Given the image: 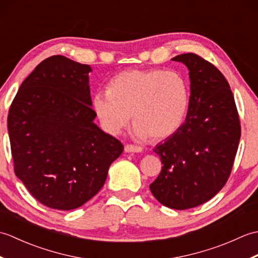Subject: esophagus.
I'll list each match as a JSON object with an SVG mask.
<instances>
[{"label": "esophagus", "instance_id": "esophagus-1", "mask_svg": "<svg viewBox=\"0 0 258 258\" xmlns=\"http://www.w3.org/2000/svg\"><path fill=\"white\" fill-rule=\"evenodd\" d=\"M124 150L126 153H141L142 151H143V149H142L141 146H136V145H132V144L125 145Z\"/></svg>", "mask_w": 258, "mask_h": 258}]
</instances>
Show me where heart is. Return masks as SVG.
<instances>
[{"instance_id": "b5f03b06", "label": "heart", "mask_w": 258, "mask_h": 258, "mask_svg": "<svg viewBox=\"0 0 258 258\" xmlns=\"http://www.w3.org/2000/svg\"><path fill=\"white\" fill-rule=\"evenodd\" d=\"M93 106L109 134L126 127L133 114L138 138L163 140L182 126L189 106V87L175 71L127 70L109 81L107 91L95 93Z\"/></svg>"}]
</instances>
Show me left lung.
I'll return each mask as SVG.
<instances>
[{
	"label": "left lung",
	"mask_w": 258,
	"mask_h": 258,
	"mask_svg": "<svg viewBox=\"0 0 258 258\" xmlns=\"http://www.w3.org/2000/svg\"><path fill=\"white\" fill-rule=\"evenodd\" d=\"M172 59L189 71V106L182 126L153 150L163 166L150 189L164 206L187 210L210 201L226 184L240 123L231 87L220 70L194 53Z\"/></svg>",
	"instance_id": "obj_1"
}]
</instances>
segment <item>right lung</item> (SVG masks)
<instances>
[{"label":"right lung","mask_w":258,"mask_h":258,"mask_svg":"<svg viewBox=\"0 0 258 258\" xmlns=\"http://www.w3.org/2000/svg\"><path fill=\"white\" fill-rule=\"evenodd\" d=\"M91 71L62 55L48 57L24 80L9 111L15 175L54 210H74L96 195L124 150L93 123Z\"/></svg>","instance_id":"right-lung-1"}]
</instances>
